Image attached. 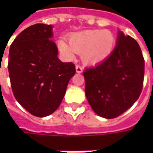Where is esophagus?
Masks as SVG:
<instances>
[{
	"label": "esophagus",
	"instance_id": "esophagus-1",
	"mask_svg": "<svg viewBox=\"0 0 153 153\" xmlns=\"http://www.w3.org/2000/svg\"><path fill=\"white\" fill-rule=\"evenodd\" d=\"M76 71L77 73H82V71H83V68H82V65H76Z\"/></svg>",
	"mask_w": 153,
	"mask_h": 153
}]
</instances>
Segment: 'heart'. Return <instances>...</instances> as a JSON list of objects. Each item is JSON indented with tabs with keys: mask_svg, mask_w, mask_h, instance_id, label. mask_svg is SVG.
<instances>
[{
	"mask_svg": "<svg viewBox=\"0 0 153 153\" xmlns=\"http://www.w3.org/2000/svg\"><path fill=\"white\" fill-rule=\"evenodd\" d=\"M59 46L69 57H73V52L82 53L84 62L98 64L105 60L113 52L115 37L109 30H89L71 34L68 38V45L61 41Z\"/></svg>",
	"mask_w": 153,
	"mask_h": 153,
	"instance_id": "1",
	"label": "heart"
}]
</instances>
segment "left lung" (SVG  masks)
Instances as JSON below:
<instances>
[{
	"mask_svg": "<svg viewBox=\"0 0 153 153\" xmlns=\"http://www.w3.org/2000/svg\"><path fill=\"white\" fill-rule=\"evenodd\" d=\"M144 71L145 60L138 42L119 32L111 54L83 72L86 97L94 111L108 119L125 112L140 95Z\"/></svg>",
	"mask_w": 153,
	"mask_h": 153,
	"instance_id": "obj_1",
	"label": "left lung"
}]
</instances>
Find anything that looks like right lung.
Instances as JSON below:
<instances>
[{"label":"right lung","mask_w":153,"mask_h":153,"mask_svg":"<svg viewBox=\"0 0 153 153\" xmlns=\"http://www.w3.org/2000/svg\"><path fill=\"white\" fill-rule=\"evenodd\" d=\"M52 25L28 27L10 46L8 71L15 99L30 114L42 117L54 112L65 94L75 65L63 63L51 40Z\"/></svg>","instance_id":"1"}]
</instances>
